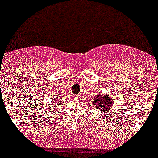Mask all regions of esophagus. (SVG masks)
I'll return each mask as SVG.
<instances>
[{
    "label": "esophagus",
    "mask_w": 158,
    "mask_h": 158,
    "mask_svg": "<svg viewBox=\"0 0 158 158\" xmlns=\"http://www.w3.org/2000/svg\"><path fill=\"white\" fill-rule=\"evenodd\" d=\"M76 98H79V97H80V95H77V96H76Z\"/></svg>",
    "instance_id": "1"
}]
</instances>
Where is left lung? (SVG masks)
Instances as JSON below:
<instances>
[{
  "instance_id": "8db88e82",
  "label": "left lung",
  "mask_w": 158,
  "mask_h": 158,
  "mask_svg": "<svg viewBox=\"0 0 158 158\" xmlns=\"http://www.w3.org/2000/svg\"><path fill=\"white\" fill-rule=\"evenodd\" d=\"M113 101L114 100L110 97V95H104L102 92H100L99 94L95 95L92 100V104L94 108L97 109L101 112H107L110 110L113 107Z\"/></svg>"
}]
</instances>
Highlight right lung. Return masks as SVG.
Listing matches in <instances>:
<instances>
[{
  "label": "right lung",
  "mask_w": 158,
  "mask_h": 158,
  "mask_svg": "<svg viewBox=\"0 0 158 158\" xmlns=\"http://www.w3.org/2000/svg\"><path fill=\"white\" fill-rule=\"evenodd\" d=\"M59 95H60V94H59ZM59 95H58V94H57V95H56L55 97H54V99H57H57H61V98H60V97H59Z\"/></svg>",
  "instance_id": "1"
}]
</instances>
